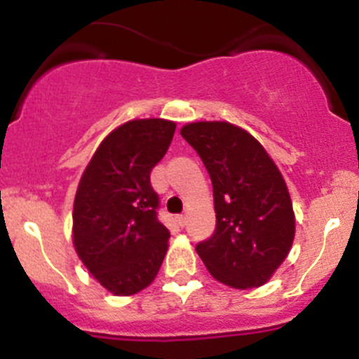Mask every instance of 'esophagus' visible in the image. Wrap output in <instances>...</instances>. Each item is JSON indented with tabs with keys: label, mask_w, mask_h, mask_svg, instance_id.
I'll return each instance as SVG.
<instances>
[{
	"label": "esophagus",
	"mask_w": 359,
	"mask_h": 359,
	"mask_svg": "<svg viewBox=\"0 0 359 359\" xmlns=\"http://www.w3.org/2000/svg\"><path fill=\"white\" fill-rule=\"evenodd\" d=\"M176 222H178L180 226H184V225H187V216L178 215V216H176Z\"/></svg>",
	"instance_id": "1"
}]
</instances>
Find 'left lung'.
<instances>
[{
  "instance_id": "1",
  "label": "left lung",
  "mask_w": 359,
  "mask_h": 359,
  "mask_svg": "<svg viewBox=\"0 0 359 359\" xmlns=\"http://www.w3.org/2000/svg\"><path fill=\"white\" fill-rule=\"evenodd\" d=\"M181 136L212 183L216 226L195 246L216 281L237 290L265 285L295 237L292 198L281 172L251 134L229 122H195Z\"/></svg>"
}]
</instances>
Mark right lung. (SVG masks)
<instances>
[{
  "mask_svg": "<svg viewBox=\"0 0 359 359\" xmlns=\"http://www.w3.org/2000/svg\"><path fill=\"white\" fill-rule=\"evenodd\" d=\"M176 123L130 120L99 144L78 184L73 243L92 276L113 295H134L157 276L169 230L158 219L151 169L168 151Z\"/></svg>",
  "mask_w": 359,
  "mask_h": 359,
  "instance_id": "obj_1",
  "label": "right lung"
}]
</instances>
